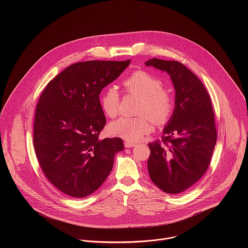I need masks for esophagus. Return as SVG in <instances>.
Here are the masks:
<instances>
[{
  "instance_id": "34e87169",
  "label": "esophagus",
  "mask_w": 248,
  "mask_h": 248,
  "mask_svg": "<svg viewBox=\"0 0 248 248\" xmlns=\"http://www.w3.org/2000/svg\"><path fill=\"white\" fill-rule=\"evenodd\" d=\"M124 145H125L126 148H133V147L136 146V143L131 141H126L124 143Z\"/></svg>"
}]
</instances>
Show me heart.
<instances>
[{
  "label": "heart",
  "instance_id": "heart-1",
  "mask_svg": "<svg viewBox=\"0 0 248 248\" xmlns=\"http://www.w3.org/2000/svg\"><path fill=\"white\" fill-rule=\"evenodd\" d=\"M123 86L128 93L141 97L140 112L144 114L137 117L122 116L111 122L109 131L113 136L136 141L152 132L151 118L156 124L168 121L175 108V98L171 93L162 90L163 84L159 78L147 71H135L123 81ZM100 104L108 117L113 118L118 114L120 94L114 86H108L104 90L100 96Z\"/></svg>",
  "mask_w": 248,
  "mask_h": 248
}]
</instances>
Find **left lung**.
<instances>
[{
	"mask_svg": "<svg viewBox=\"0 0 248 248\" xmlns=\"http://www.w3.org/2000/svg\"><path fill=\"white\" fill-rule=\"evenodd\" d=\"M170 75L175 108L163 129V140L149 143L151 180L168 194L184 192L206 172L217 141L210 96L202 81L177 61L145 63Z\"/></svg>",
	"mask_w": 248,
	"mask_h": 248,
	"instance_id": "1",
	"label": "left lung"
}]
</instances>
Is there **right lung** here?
<instances>
[{"label":"right lung","instance_id":"right-lung-1","mask_svg":"<svg viewBox=\"0 0 248 248\" xmlns=\"http://www.w3.org/2000/svg\"><path fill=\"white\" fill-rule=\"evenodd\" d=\"M127 61H87L53 78L37 104L33 143L46 178L68 196L85 198L109 175L121 139L99 140L106 117L99 94L130 65Z\"/></svg>","mask_w":248,"mask_h":248}]
</instances>
